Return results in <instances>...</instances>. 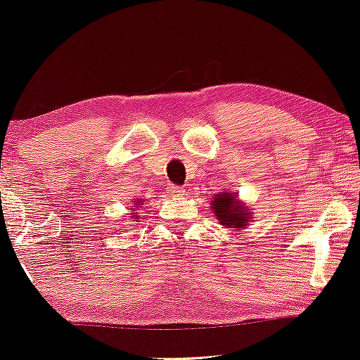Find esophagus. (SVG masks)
Segmentation results:
<instances>
[{"mask_svg": "<svg viewBox=\"0 0 360 360\" xmlns=\"http://www.w3.org/2000/svg\"><path fill=\"white\" fill-rule=\"evenodd\" d=\"M167 191L172 194V196H184L185 188L184 186H176V185H169Z\"/></svg>", "mask_w": 360, "mask_h": 360, "instance_id": "34e87169", "label": "esophagus"}]
</instances>
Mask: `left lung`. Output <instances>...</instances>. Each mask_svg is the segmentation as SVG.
<instances>
[{
  "instance_id": "8db88e82",
  "label": "left lung",
  "mask_w": 360,
  "mask_h": 360,
  "mask_svg": "<svg viewBox=\"0 0 360 360\" xmlns=\"http://www.w3.org/2000/svg\"><path fill=\"white\" fill-rule=\"evenodd\" d=\"M212 210L220 225L234 229H244L252 220V212L239 201L236 193H219L212 198Z\"/></svg>"
}]
</instances>
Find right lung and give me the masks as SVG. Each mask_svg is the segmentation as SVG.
Masks as SVG:
<instances>
[{
	"label": "right lung",
	"instance_id": "1",
	"mask_svg": "<svg viewBox=\"0 0 360 360\" xmlns=\"http://www.w3.org/2000/svg\"><path fill=\"white\" fill-rule=\"evenodd\" d=\"M141 201H137V205H134V207H139V204H140ZM135 219H139V217L137 215H135Z\"/></svg>",
	"mask_w": 360,
	"mask_h": 360
}]
</instances>
